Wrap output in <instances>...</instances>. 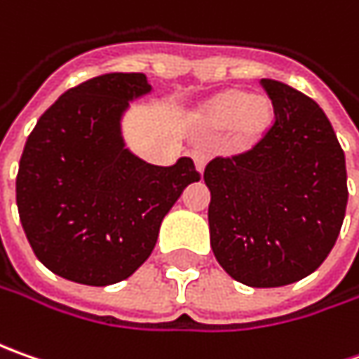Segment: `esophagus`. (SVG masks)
Returning <instances> with one entry per match:
<instances>
[{
  "instance_id": "esophagus-1",
  "label": "esophagus",
  "mask_w": 359,
  "mask_h": 359,
  "mask_svg": "<svg viewBox=\"0 0 359 359\" xmlns=\"http://www.w3.org/2000/svg\"><path fill=\"white\" fill-rule=\"evenodd\" d=\"M191 159H194V163H196V170L200 173H203V168H205V163H208V151L201 149V147H196V149H191Z\"/></svg>"
}]
</instances>
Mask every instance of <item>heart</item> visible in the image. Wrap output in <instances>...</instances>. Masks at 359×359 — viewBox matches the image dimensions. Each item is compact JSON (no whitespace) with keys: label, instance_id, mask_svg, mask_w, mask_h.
I'll use <instances>...</instances> for the list:
<instances>
[{"label":"heart","instance_id":"1","mask_svg":"<svg viewBox=\"0 0 359 359\" xmlns=\"http://www.w3.org/2000/svg\"><path fill=\"white\" fill-rule=\"evenodd\" d=\"M200 121L214 131L231 128V140L238 147L257 144L273 123V104L266 95L228 90L201 107Z\"/></svg>","mask_w":359,"mask_h":359}]
</instances>
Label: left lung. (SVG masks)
I'll use <instances>...</instances> for the list:
<instances>
[{
    "instance_id": "8db88e82",
    "label": "left lung",
    "mask_w": 359,
    "mask_h": 359,
    "mask_svg": "<svg viewBox=\"0 0 359 359\" xmlns=\"http://www.w3.org/2000/svg\"><path fill=\"white\" fill-rule=\"evenodd\" d=\"M273 123L257 144L214 158L203 172L215 259L252 287L294 283L332 252L348 205L346 158L322 107L302 91L262 79Z\"/></svg>"
}]
</instances>
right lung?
<instances>
[{"label":"right lung","mask_w":359,"mask_h":359,"mask_svg":"<svg viewBox=\"0 0 359 359\" xmlns=\"http://www.w3.org/2000/svg\"><path fill=\"white\" fill-rule=\"evenodd\" d=\"M144 74H105L67 90L39 118L20 159L18 210L37 259L86 285L130 278L156 248L165 214L191 182L189 158L170 168L133 156L121 137Z\"/></svg>","instance_id":"add662e5"}]
</instances>
